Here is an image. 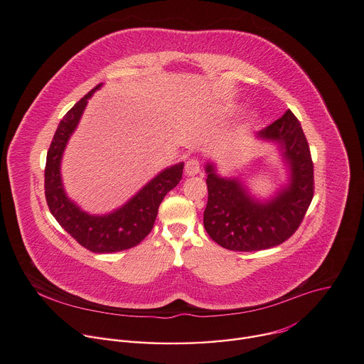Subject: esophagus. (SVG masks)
Instances as JSON below:
<instances>
[{"label": "esophagus", "instance_id": "34e87169", "mask_svg": "<svg viewBox=\"0 0 364 364\" xmlns=\"http://www.w3.org/2000/svg\"><path fill=\"white\" fill-rule=\"evenodd\" d=\"M185 173L188 176H196L200 173V163L197 159H189L185 164Z\"/></svg>", "mask_w": 364, "mask_h": 364}]
</instances>
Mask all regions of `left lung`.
I'll list each match as a JSON object with an SVG mask.
<instances>
[{
	"label": "left lung",
	"mask_w": 364,
	"mask_h": 364,
	"mask_svg": "<svg viewBox=\"0 0 364 364\" xmlns=\"http://www.w3.org/2000/svg\"><path fill=\"white\" fill-rule=\"evenodd\" d=\"M274 144L288 170V182L269 198H257L241 178H223L207 161L208 200L204 228L210 238L232 251H259L287 241L300 226L313 200V161L298 119L288 110L255 135Z\"/></svg>",
	"instance_id": "obj_1"
}]
</instances>
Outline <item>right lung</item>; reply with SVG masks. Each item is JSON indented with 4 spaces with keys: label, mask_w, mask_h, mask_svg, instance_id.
Listing matches in <instances>:
<instances>
[{
    "label": "right lung",
    "mask_w": 364,
    "mask_h": 364,
    "mask_svg": "<svg viewBox=\"0 0 364 364\" xmlns=\"http://www.w3.org/2000/svg\"><path fill=\"white\" fill-rule=\"evenodd\" d=\"M101 87L102 83L97 85L79 100L57 126L47 153L46 198L51 215L82 247L92 252H117L138 245L151 232L163 198L182 179L183 163L161 170L132 198L107 215H91L70 200L61 181V159L88 100Z\"/></svg>",
    "instance_id": "obj_1"
}]
</instances>
